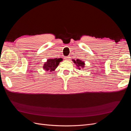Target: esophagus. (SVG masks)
Segmentation results:
<instances>
[{
    "label": "esophagus",
    "mask_w": 131,
    "mask_h": 131,
    "mask_svg": "<svg viewBox=\"0 0 131 131\" xmlns=\"http://www.w3.org/2000/svg\"><path fill=\"white\" fill-rule=\"evenodd\" d=\"M70 57L69 56L64 57V59H65V60H66V61H69V59H70Z\"/></svg>",
    "instance_id": "1"
}]
</instances>
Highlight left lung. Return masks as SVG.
Masks as SVG:
<instances>
[{
    "instance_id": "1",
    "label": "left lung",
    "mask_w": 131,
    "mask_h": 131,
    "mask_svg": "<svg viewBox=\"0 0 131 131\" xmlns=\"http://www.w3.org/2000/svg\"><path fill=\"white\" fill-rule=\"evenodd\" d=\"M73 61L75 64L78 67L79 69H80L81 68H84V67H85V63L83 61L80 60V59H77L76 61L73 60Z\"/></svg>"
}]
</instances>
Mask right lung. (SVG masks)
I'll return each instance as SVG.
<instances>
[{"mask_svg":"<svg viewBox=\"0 0 131 131\" xmlns=\"http://www.w3.org/2000/svg\"><path fill=\"white\" fill-rule=\"evenodd\" d=\"M62 61V58H55V59H48L47 60V62L43 64V68L47 72L50 71V72H52L56 69L59 62Z\"/></svg>","mask_w":131,"mask_h":131,"instance_id":"obj_1","label":"right lung"}]
</instances>
